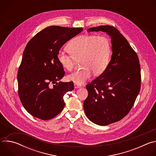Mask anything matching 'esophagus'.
Returning a JSON list of instances; mask_svg holds the SVG:
<instances>
[{
  "instance_id": "esophagus-1",
  "label": "esophagus",
  "mask_w": 156,
  "mask_h": 156,
  "mask_svg": "<svg viewBox=\"0 0 156 156\" xmlns=\"http://www.w3.org/2000/svg\"><path fill=\"white\" fill-rule=\"evenodd\" d=\"M74 87L75 89H77V88H80L81 87V85L80 84H76V83H75L74 84Z\"/></svg>"
}]
</instances>
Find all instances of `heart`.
<instances>
[{"label": "heart", "mask_w": 156, "mask_h": 156, "mask_svg": "<svg viewBox=\"0 0 156 156\" xmlns=\"http://www.w3.org/2000/svg\"><path fill=\"white\" fill-rule=\"evenodd\" d=\"M70 54L59 51L57 59L69 71L73 69L75 60H80L83 68L67 76V80L81 84L95 75L102 73L107 69L111 55V45L105 36L82 35L73 39L66 46Z\"/></svg>", "instance_id": "1"}]
</instances>
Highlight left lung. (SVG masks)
<instances>
[{
  "mask_svg": "<svg viewBox=\"0 0 156 156\" xmlns=\"http://www.w3.org/2000/svg\"><path fill=\"white\" fill-rule=\"evenodd\" d=\"M88 33H106L112 43V57L105 71L86 85L83 104L87 119L105 126L117 122L129 112L140 93L141 71L138 57L125 37L115 27L102 25Z\"/></svg>",
  "mask_w": 156,
  "mask_h": 156,
  "instance_id": "obj_1",
  "label": "left lung"
}]
</instances>
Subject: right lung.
<instances>
[{"instance_id": "obj_1", "label": "right lung", "mask_w": 156, "mask_h": 156, "mask_svg": "<svg viewBox=\"0 0 156 156\" xmlns=\"http://www.w3.org/2000/svg\"><path fill=\"white\" fill-rule=\"evenodd\" d=\"M82 31L81 28L49 27L28 42L17 80L20 101L33 117L50 120L63 109V96L74 86L72 81L58 82L65 72L57 55L64 44Z\"/></svg>"}]
</instances>
